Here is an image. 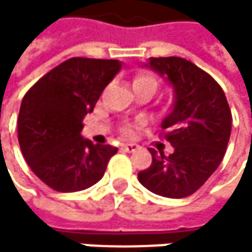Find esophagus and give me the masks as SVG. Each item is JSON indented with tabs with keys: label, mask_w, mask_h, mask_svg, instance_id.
I'll return each instance as SVG.
<instances>
[{
	"label": "esophagus",
	"mask_w": 252,
	"mask_h": 252,
	"mask_svg": "<svg viewBox=\"0 0 252 252\" xmlns=\"http://www.w3.org/2000/svg\"><path fill=\"white\" fill-rule=\"evenodd\" d=\"M139 148V145L137 143H122L121 145V150L125 151V153H133Z\"/></svg>",
	"instance_id": "obj_1"
}]
</instances>
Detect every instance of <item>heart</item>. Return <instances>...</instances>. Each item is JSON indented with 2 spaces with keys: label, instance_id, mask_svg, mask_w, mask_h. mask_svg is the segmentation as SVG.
I'll return each mask as SVG.
<instances>
[{
  "label": "heart",
  "instance_id": "b5f03b06",
  "mask_svg": "<svg viewBox=\"0 0 252 252\" xmlns=\"http://www.w3.org/2000/svg\"><path fill=\"white\" fill-rule=\"evenodd\" d=\"M139 83H150V84H154L157 88V80L150 75V74H139L136 78H134V84H139Z\"/></svg>",
  "mask_w": 252,
  "mask_h": 252
}]
</instances>
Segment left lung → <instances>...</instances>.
<instances>
[{
    "label": "left lung",
    "mask_w": 252,
    "mask_h": 252,
    "mask_svg": "<svg viewBox=\"0 0 252 252\" xmlns=\"http://www.w3.org/2000/svg\"><path fill=\"white\" fill-rule=\"evenodd\" d=\"M143 66L174 88L172 110L161 122L174 153L151 150V166L137 178L156 195L185 198L204 185L225 156L233 121L230 105L220 86L186 59L151 57Z\"/></svg>",
    "instance_id": "1"
}]
</instances>
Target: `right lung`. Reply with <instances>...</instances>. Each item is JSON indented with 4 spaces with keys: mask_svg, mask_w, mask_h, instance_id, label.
Instances as JSON below:
<instances>
[{
    "mask_svg": "<svg viewBox=\"0 0 252 252\" xmlns=\"http://www.w3.org/2000/svg\"><path fill=\"white\" fill-rule=\"evenodd\" d=\"M121 62L72 57L45 74L22 99L18 140L32 171L57 192H78L98 183L118 148L81 136L83 119Z\"/></svg>",
    "mask_w": 252,
    "mask_h": 252,
    "instance_id": "1",
    "label": "right lung"
}]
</instances>
